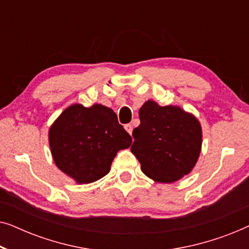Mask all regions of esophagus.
I'll return each mask as SVG.
<instances>
[{
  "label": "esophagus",
  "mask_w": 249,
  "mask_h": 249,
  "mask_svg": "<svg viewBox=\"0 0 249 249\" xmlns=\"http://www.w3.org/2000/svg\"><path fill=\"white\" fill-rule=\"evenodd\" d=\"M124 129H125V130H127L128 134H130V135H131V132H132V125H131L130 124H124Z\"/></svg>",
  "instance_id": "1"
}]
</instances>
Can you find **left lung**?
Wrapping results in <instances>:
<instances>
[{
    "mask_svg": "<svg viewBox=\"0 0 249 249\" xmlns=\"http://www.w3.org/2000/svg\"><path fill=\"white\" fill-rule=\"evenodd\" d=\"M141 124L132 131L131 152L142 171L158 182L170 183L192 171L202 147V127L193 114L179 107L145 102Z\"/></svg>",
    "mask_w": 249,
    "mask_h": 249,
    "instance_id": "8db88e82",
    "label": "left lung"
}]
</instances>
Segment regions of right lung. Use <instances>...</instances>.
Here are the masks:
<instances>
[{
	"mask_svg": "<svg viewBox=\"0 0 249 249\" xmlns=\"http://www.w3.org/2000/svg\"><path fill=\"white\" fill-rule=\"evenodd\" d=\"M49 142L57 168L78 183H90L107 175L118 151L132 139L110 107L73 104L54 121Z\"/></svg>",
	"mask_w": 249,
	"mask_h": 249,
	"instance_id": "add662e5",
	"label": "right lung"
}]
</instances>
